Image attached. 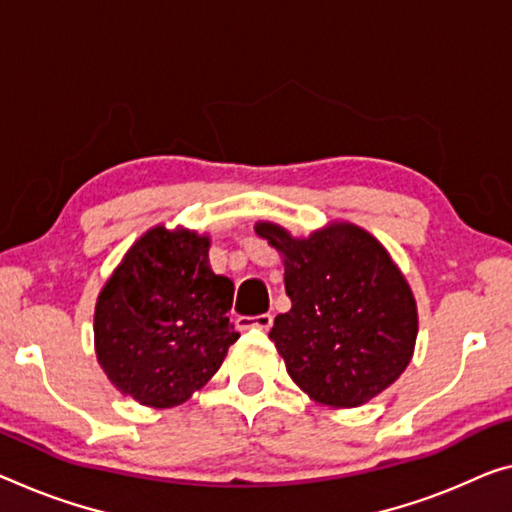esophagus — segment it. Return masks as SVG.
<instances>
[{"label": "esophagus", "instance_id": "obj_1", "mask_svg": "<svg viewBox=\"0 0 512 512\" xmlns=\"http://www.w3.org/2000/svg\"><path fill=\"white\" fill-rule=\"evenodd\" d=\"M238 327L247 329V327H256V329H270L272 327V316L270 313H263V316H254V318H238Z\"/></svg>", "mask_w": 512, "mask_h": 512}]
</instances>
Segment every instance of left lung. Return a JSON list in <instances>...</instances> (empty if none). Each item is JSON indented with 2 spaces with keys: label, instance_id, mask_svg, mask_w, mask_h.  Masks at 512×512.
Returning a JSON list of instances; mask_svg holds the SVG:
<instances>
[{
  "label": "left lung",
  "instance_id": "left-lung-1",
  "mask_svg": "<svg viewBox=\"0 0 512 512\" xmlns=\"http://www.w3.org/2000/svg\"><path fill=\"white\" fill-rule=\"evenodd\" d=\"M254 231L279 251L293 302L270 332L290 380L332 410L389 389L412 361L419 313L382 242L343 219L302 238L274 222Z\"/></svg>",
  "mask_w": 512,
  "mask_h": 512
}]
</instances>
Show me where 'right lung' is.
Returning <instances> with one entry per match:
<instances>
[{
  "label": "right lung",
  "mask_w": 512,
  "mask_h": 512,
  "mask_svg": "<svg viewBox=\"0 0 512 512\" xmlns=\"http://www.w3.org/2000/svg\"><path fill=\"white\" fill-rule=\"evenodd\" d=\"M208 251L210 235L157 224L125 251L100 290L98 364L139 405H183L240 338L229 320L233 281L212 272Z\"/></svg>",
  "instance_id": "1"
}]
</instances>
